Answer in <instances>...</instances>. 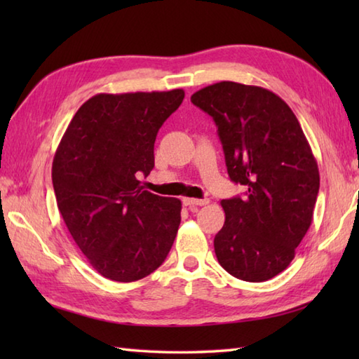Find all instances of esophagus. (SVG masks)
<instances>
[{
	"label": "esophagus",
	"mask_w": 359,
	"mask_h": 359,
	"mask_svg": "<svg viewBox=\"0 0 359 359\" xmlns=\"http://www.w3.org/2000/svg\"><path fill=\"white\" fill-rule=\"evenodd\" d=\"M208 199H191V197H184V205L187 207H203L208 205Z\"/></svg>",
	"instance_id": "esophagus-1"
}]
</instances>
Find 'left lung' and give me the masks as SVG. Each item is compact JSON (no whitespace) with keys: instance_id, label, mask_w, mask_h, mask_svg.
<instances>
[{"instance_id":"obj_1","label":"left lung","mask_w":359,"mask_h":359,"mask_svg":"<svg viewBox=\"0 0 359 359\" xmlns=\"http://www.w3.org/2000/svg\"><path fill=\"white\" fill-rule=\"evenodd\" d=\"M191 102L215 120L230 179L248 188L220 202L217 261L238 279L269 280L293 261L313 220L316 158L293 111L269 89L220 81Z\"/></svg>"}]
</instances>
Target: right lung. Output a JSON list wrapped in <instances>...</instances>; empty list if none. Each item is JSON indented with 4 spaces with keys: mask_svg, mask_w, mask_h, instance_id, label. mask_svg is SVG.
<instances>
[{
    "mask_svg": "<svg viewBox=\"0 0 359 359\" xmlns=\"http://www.w3.org/2000/svg\"><path fill=\"white\" fill-rule=\"evenodd\" d=\"M184 89L97 94L80 106L52 163L58 210L97 273L134 282L163 264L180 225L182 202L140 184L154 168L160 126Z\"/></svg>",
    "mask_w": 359,
    "mask_h": 359,
    "instance_id": "1",
    "label": "right lung"
}]
</instances>
